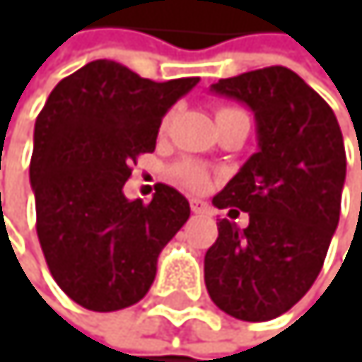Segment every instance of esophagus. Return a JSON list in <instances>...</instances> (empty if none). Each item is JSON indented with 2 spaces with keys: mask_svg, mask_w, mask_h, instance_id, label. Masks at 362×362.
I'll use <instances>...</instances> for the list:
<instances>
[{
  "mask_svg": "<svg viewBox=\"0 0 362 362\" xmlns=\"http://www.w3.org/2000/svg\"><path fill=\"white\" fill-rule=\"evenodd\" d=\"M191 211L195 215H206L208 213V206L204 202H199V199H191Z\"/></svg>",
  "mask_w": 362,
  "mask_h": 362,
  "instance_id": "obj_1",
  "label": "esophagus"
}]
</instances>
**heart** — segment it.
<instances>
[{
	"label": "heart",
	"mask_w": 362,
	"mask_h": 362,
	"mask_svg": "<svg viewBox=\"0 0 362 362\" xmlns=\"http://www.w3.org/2000/svg\"><path fill=\"white\" fill-rule=\"evenodd\" d=\"M234 110H236V108L223 106V108L217 110V119L223 117V115H228V112H234ZM169 119H171V112L165 117L163 128H167ZM171 173H173V177L177 180L180 185L187 187V189H191V191H204V189L208 187V182H211V177H208V171H206L199 163H193V160H182V163L173 165Z\"/></svg>",
	"instance_id": "b5f03b06"
}]
</instances>
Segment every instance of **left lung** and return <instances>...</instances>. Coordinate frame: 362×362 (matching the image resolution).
I'll return each mask as SVG.
<instances>
[{
  "mask_svg": "<svg viewBox=\"0 0 362 362\" xmlns=\"http://www.w3.org/2000/svg\"><path fill=\"white\" fill-rule=\"evenodd\" d=\"M213 90L252 108L258 151L213 197L232 218L247 212L250 223L217 221L204 280L223 313L269 322L298 304L324 267L341 213L343 134L324 97L286 66L226 78Z\"/></svg>",
  "mask_w": 362,
  "mask_h": 362,
  "instance_id": "obj_1",
  "label": "left lung"
}]
</instances>
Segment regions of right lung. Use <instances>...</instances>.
<instances>
[{
	"instance_id": "obj_1",
	"label": "right lung",
	"mask_w": 362,
	"mask_h": 362,
	"mask_svg": "<svg viewBox=\"0 0 362 362\" xmlns=\"http://www.w3.org/2000/svg\"><path fill=\"white\" fill-rule=\"evenodd\" d=\"M199 78L154 82L93 60L49 93L34 126L30 182L36 234L58 286L76 304L110 313L145 298L163 247L191 215L187 197L156 185L130 202L123 185L156 149L165 112Z\"/></svg>"
}]
</instances>
